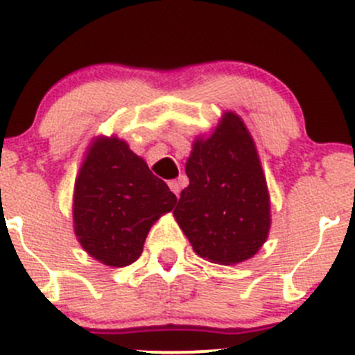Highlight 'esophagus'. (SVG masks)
Wrapping results in <instances>:
<instances>
[{
    "mask_svg": "<svg viewBox=\"0 0 355 355\" xmlns=\"http://www.w3.org/2000/svg\"><path fill=\"white\" fill-rule=\"evenodd\" d=\"M168 187L171 189V192H173V194L177 196V198H178V196H180V182H178V180H170V182H168Z\"/></svg>",
    "mask_w": 355,
    "mask_h": 355,
    "instance_id": "obj_1",
    "label": "esophagus"
}]
</instances>
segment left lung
I'll list each match as a JSON object with an SVG mask.
<instances>
[{
  "label": "left lung",
  "mask_w": 355,
  "mask_h": 355,
  "mask_svg": "<svg viewBox=\"0 0 355 355\" xmlns=\"http://www.w3.org/2000/svg\"><path fill=\"white\" fill-rule=\"evenodd\" d=\"M189 187L173 214L192 249L218 264L250 259L270 232V194L256 144L239 114H223L185 164Z\"/></svg>",
  "instance_id": "left-lung-1"
}]
</instances>
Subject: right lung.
I'll use <instances>...</instances> for the list:
<instances>
[{
	"label": "right lung",
	"mask_w": 355,
	"mask_h": 355,
	"mask_svg": "<svg viewBox=\"0 0 355 355\" xmlns=\"http://www.w3.org/2000/svg\"><path fill=\"white\" fill-rule=\"evenodd\" d=\"M175 202L173 192L127 142L98 137L75 180V235L106 266H128L141 256L153 223Z\"/></svg>",
	"instance_id": "1"
}]
</instances>
